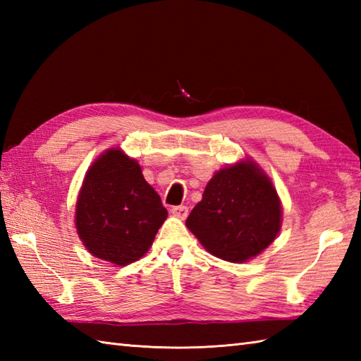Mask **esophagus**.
I'll list each match as a JSON object with an SVG mask.
<instances>
[{
	"mask_svg": "<svg viewBox=\"0 0 361 361\" xmlns=\"http://www.w3.org/2000/svg\"><path fill=\"white\" fill-rule=\"evenodd\" d=\"M172 214L175 217H180V219H186L188 217V214H189V209H188V206H185V204H180V206H172Z\"/></svg>",
	"mask_w": 361,
	"mask_h": 361,
	"instance_id": "esophagus-1",
	"label": "esophagus"
}]
</instances>
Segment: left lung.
<instances>
[{
	"mask_svg": "<svg viewBox=\"0 0 361 361\" xmlns=\"http://www.w3.org/2000/svg\"><path fill=\"white\" fill-rule=\"evenodd\" d=\"M186 225L211 255L245 262L278 235L281 202L255 164L239 163L212 176Z\"/></svg>",
	"mask_w": 361,
	"mask_h": 361,
	"instance_id": "left-lung-1",
	"label": "left lung"
}]
</instances>
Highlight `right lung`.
Masks as SVG:
<instances>
[{"instance_id": "1", "label": "right lung", "mask_w": 361, "mask_h": 361, "mask_svg": "<svg viewBox=\"0 0 361 361\" xmlns=\"http://www.w3.org/2000/svg\"><path fill=\"white\" fill-rule=\"evenodd\" d=\"M167 209L124 152L109 150L90 167L80 189L75 228L91 255L116 265L142 257Z\"/></svg>"}]
</instances>
